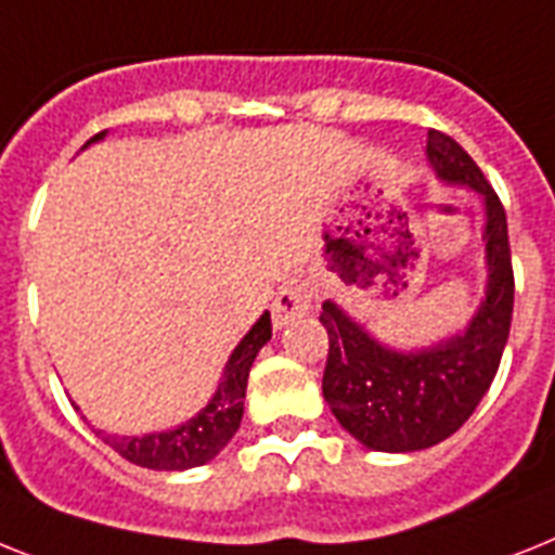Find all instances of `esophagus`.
<instances>
[{
  "instance_id": "1",
  "label": "esophagus",
  "mask_w": 555,
  "mask_h": 555,
  "mask_svg": "<svg viewBox=\"0 0 555 555\" xmlns=\"http://www.w3.org/2000/svg\"><path fill=\"white\" fill-rule=\"evenodd\" d=\"M311 309V292L309 286L304 283H288L283 286L278 295H274V304H272V323L274 328H283L288 323H295L300 320L304 314H309Z\"/></svg>"
}]
</instances>
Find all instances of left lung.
Returning <instances> with one entry per match:
<instances>
[{"label":"left lung","instance_id":"1","mask_svg":"<svg viewBox=\"0 0 555 555\" xmlns=\"http://www.w3.org/2000/svg\"><path fill=\"white\" fill-rule=\"evenodd\" d=\"M428 158L448 184L485 198L488 292L465 334L423 351H391L328 300L320 323L328 332L323 397L337 423L371 451L431 448L460 431L491 388L514 320V263L505 206L482 169L451 135L428 132Z\"/></svg>","mask_w":555,"mask_h":555}]
</instances>
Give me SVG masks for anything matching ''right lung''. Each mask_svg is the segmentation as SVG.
Wrapping results in <instances>:
<instances>
[{
	"mask_svg": "<svg viewBox=\"0 0 555 555\" xmlns=\"http://www.w3.org/2000/svg\"><path fill=\"white\" fill-rule=\"evenodd\" d=\"M102 135L104 132H99L95 139H102ZM269 337H272V320H269L267 311V314H260L258 323L251 326V332L229 357L221 386H218L212 402L198 416H192L186 425H178V428L164 434H146V437H113V434L104 431H95V437H102L104 446H109L116 453H121L124 460L132 462V465H141V468H198V465L212 460L215 453L223 451V446L241 428L249 369L258 351L267 346Z\"/></svg>",
	"mask_w": 555,
	"mask_h": 555,
	"instance_id": "1",
	"label": "right lung"
}]
</instances>
